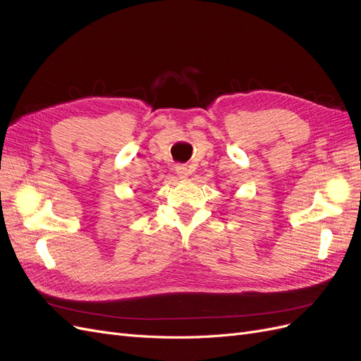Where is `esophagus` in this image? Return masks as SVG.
I'll return each mask as SVG.
<instances>
[{
    "mask_svg": "<svg viewBox=\"0 0 361 361\" xmlns=\"http://www.w3.org/2000/svg\"><path fill=\"white\" fill-rule=\"evenodd\" d=\"M176 174L180 179H187L190 176V170L187 166H183V164H178L176 166Z\"/></svg>",
    "mask_w": 361,
    "mask_h": 361,
    "instance_id": "34e87169",
    "label": "esophagus"
}]
</instances>
